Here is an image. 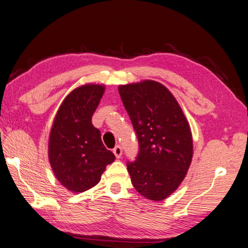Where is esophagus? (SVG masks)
Listing matches in <instances>:
<instances>
[{"mask_svg": "<svg viewBox=\"0 0 248 248\" xmlns=\"http://www.w3.org/2000/svg\"><path fill=\"white\" fill-rule=\"evenodd\" d=\"M113 153L116 156V158H120L121 155H123V148H121L119 145H117V146L113 149Z\"/></svg>", "mask_w": 248, "mask_h": 248, "instance_id": "obj_1", "label": "esophagus"}]
</instances>
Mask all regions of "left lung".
I'll list each match as a JSON object with an SVG mask.
<instances>
[{
  "instance_id": "obj_1",
  "label": "left lung",
  "mask_w": 248,
  "mask_h": 248,
  "mask_svg": "<svg viewBox=\"0 0 248 248\" xmlns=\"http://www.w3.org/2000/svg\"><path fill=\"white\" fill-rule=\"evenodd\" d=\"M119 94L139 140L135 161L127 162L137 191L161 201L176 190L190 167L193 145L181 106L155 80L119 86Z\"/></svg>"
}]
</instances>
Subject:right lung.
Returning <instances> with one entry per match:
<instances>
[{
    "instance_id": "right-lung-1",
    "label": "right lung",
    "mask_w": 248,
    "mask_h": 248,
    "mask_svg": "<svg viewBox=\"0 0 248 248\" xmlns=\"http://www.w3.org/2000/svg\"><path fill=\"white\" fill-rule=\"evenodd\" d=\"M104 90V86L92 84L74 89L62 102L53 120L48 157L58 181L73 192L95 186L106 166L115 160L91 121Z\"/></svg>"
}]
</instances>
